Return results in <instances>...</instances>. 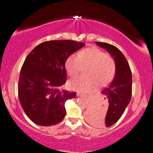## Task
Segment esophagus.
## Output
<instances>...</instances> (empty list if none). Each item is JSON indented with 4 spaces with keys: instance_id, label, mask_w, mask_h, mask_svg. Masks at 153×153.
<instances>
[{
    "instance_id": "34e87169",
    "label": "esophagus",
    "mask_w": 153,
    "mask_h": 153,
    "mask_svg": "<svg viewBox=\"0 0 153 153\" xmlns=\"http://www.w3.org/2000/svg\"><path fill=\"white\" fill-rule=\"evenodd\" d=\"M77 96H78V97H84V95L82 94L78 93V94H77Z\"/></svg>"
}]
</instances>
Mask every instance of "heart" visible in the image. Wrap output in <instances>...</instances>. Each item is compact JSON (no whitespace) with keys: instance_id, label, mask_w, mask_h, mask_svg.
I'll list each match as a JSON object with an SVG mask.
<instances>
[{"instance_id":"1","label":"heart","mask_w":153,"mask_h":153,"mask_svg":"<svg viewBox=\"0 0 153 153\" xmlns=\"http://www.w3.org/2000/svg\"><path fill=\"white\" fill-rule=\"evenodd\" d=\"M85 76L71 79L68 82L69 88L81 92H88L106 85L114 78L116 71V62L109 54H106L97 48H88L77 54L69 56L65 63L69 76H74L81 72L83 67Z\"/></svg>"}]
</instances>
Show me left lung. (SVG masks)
<instances>
[{
    "mask_svg": "<svg viewBox=\"0 0 153 153\" xmlns=\"http://www.w3.org/2000/svg\"><path fill=\"white\" fill-rule=\"evenodd\" d=\"M98 46L106 50L114 59L116 62V73L114 79L101 93L105 96L108 104V110L105 111V105L99 108H94L88 114V120L96 126H106L114 124L124 112L129 103L131 97V72L126 57L121 51L114 45L103 42H96ZM97 109V110H95ZM104 109V110H102ZM106 109V108H105Z\"/></svg>",
    "mask_w": 153,
    "mask_h": 153,
    "instance_id": "8db88e82",
    "label": "left lung"
}]
</instances>
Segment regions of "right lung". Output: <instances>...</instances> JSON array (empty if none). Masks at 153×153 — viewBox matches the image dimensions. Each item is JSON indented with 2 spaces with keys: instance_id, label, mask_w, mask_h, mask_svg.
Listing matches in <instances>:
<instances>
[{
  "instance_id": "add662e5",
  "label": "right lung",
  "mask_w": 153,
  "mask_h": 153,
  "mask_svg": "<svg viewBox=\"0 0 153 153\" xmlns=\"http://www.w3.org/2000/svg\"><path fill=\"white\" fill-rule=\"evenodd\" d=\"M84 45L71 40L48 41L28 54L20 72L18 92L25 114L34 123L53 126L64 119L65 103L76 96V92L59 90L67 80L65 63Z\"/></svg>"
}]
</instances>
